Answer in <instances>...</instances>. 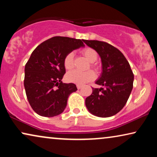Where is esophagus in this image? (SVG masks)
<instances>
[{"instance_id": "obj_1", "label": "esophagus", "mask_w": 157, "mask_h": 157, "mask_svg": "<svg viewBox=\"0 0 157 157\" xmlns=\"http://www.w3.org/2000/svg\"><path fill=\"white\" fill-rule=\"evenodd\" d=\"M76 87H77V89H81V88H82V85L77 84L76 85Z\"/></svg>"}]
</instances>
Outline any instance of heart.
I'll use <instances>...</instances> for the list:
<instances>
[{"instance_id": "1", "label": "heart", "mask_w": 157, "mask_h": 157, "mask_svg": "<svg viewBox=\"0 0 157 157\" xmlns=\"http://www.w3.org/2000/svg\"><path fill=\"white\" fill-rule=\"evenodd\" d=\"M82 53L88 61L92 63V67L95 68L96 70L99 69V66L94 63L97 60L98 58L97 52L94 49L91 48H86L82 51ZM74 53L69 52L64 57L63 65L66 70H71L74 67ZM94 78H95V74L91 70L84 72L74 70L68 73L66 75V78L68 81L79 85L89 82L93 80Z\"/></svg>"}]
</instances>
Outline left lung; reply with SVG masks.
Instances as JSON below:
<instances>
[{"instance_id":"8db88e82","label":"left lung","mask_w":157,"mask_h":157,"mask_svg":"<svg viewBox=\"0 0 157 157\" xmlns=\"http://www.w3.org/2000/svg\"><path fill=\"white\" fill-rule=\"evenodd\" d=\"M83 42L100 56L102 73L96 83L104 86L92 88L91 95L86 98V106L96 117H112L127 102L133 89L134 74L125 56L114 46L95 40Z\"/></svg>"}]
</instances>
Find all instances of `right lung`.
Instances as JSON below:
<instances>
[{
  "instance_id": "obj_1",
  "label": "right lung",
  "mask_w": 157,
  "mask_h": 157,
  "mask_svg": "<svg viewBox=\"0 0 157 157\" xmlns=\"http://www.w3.org/2000/svg\"><path fill=\"white\" fill-rule=\"evenodd\" d=\"M83 46L80 39L55 36L32 52L25 66L24 87L31 108L38 115L53 117L64 111L68 96L77 90L74 83L61 81L66 74L64 57Z\"/></svg>"
}]
</instances>
